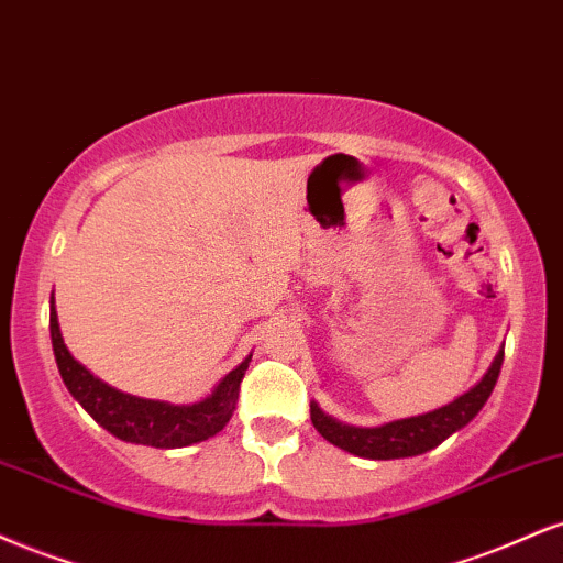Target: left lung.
I'll list each match as a JSON object with an SVG mask.
<instances>
[{"instance_id":"8db88e82","label":"left lung","mask_w":563,"mask_h":563,"mask_svg":"<svg viewBox=\"0 0 563 563\" xmlns=\"http://www.w3.org/2000/svg\"><path fill=\"white\" fill-rule=\"evenodd\" d=\"M500 364H504V351H498L496 362L490 364V369L485 372V377L475 388L466 390L453 404L430 411V415L398 419V422H388L383 428H351V424L335 422L333 417L324 415L320 406L311 404V424L324 440H330L338 449L354 453V456L377 459V462L417 456V453L435 449L445 438L477 417V411L483 409L493 388H496Z\"/></svg>"}]
</instances>
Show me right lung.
Masks as SVG:
<instances>
[{"instance_id": "add662e5", "label": "right lung", "mask_w": 563, "mask_h": 563, "mask_svg": "<svg viewBox=\"0 0 563 563\" xmlns=\"http://www.w3.org/2000/svg\"><path fill=\"white\" fill-rule=\"evenodd\" d=\"M52 330V349L57 358L59 375L73 398L84 406L107 432L125 443L152 445V449H186L191 443L212 438L228 424L233 417L235 404H239V388L243 375H246L249 362H241L233 372L222 377L214 393L205 401L191 406H173L165 401H148V398H135L128 393H120L93 377L84 364L67 351L63 335H59L57 311L52 307L49 314Z\"/></svg>"}]
</instances>
